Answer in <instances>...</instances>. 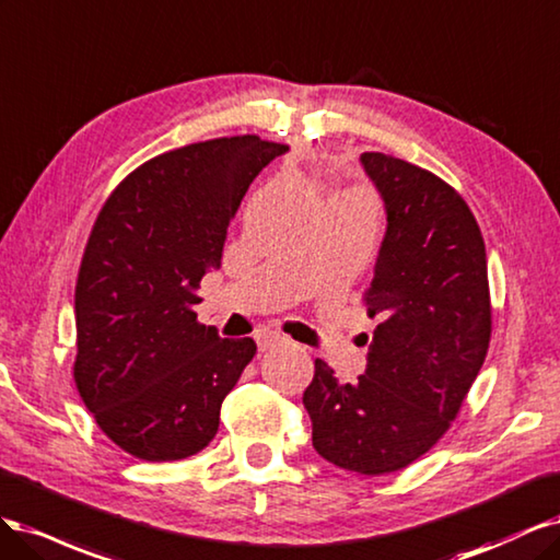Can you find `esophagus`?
<instances>
[{
  "label": "esophagus",
  "mask_w": 560,
  "mask_h": 560,
  "mask_svg": "<svg viewBox=\"0 0 560 560\" xmlns=\"http://www.w3.org/2000/svg\"><path fill=\"white\" fill-rule=\"evenodd\" d=\"M254 339H256V345H258L260 351H267V349L281 345V341H285V337L279 335L277 330H258Z\"/></svg>",
  "instance_id": "1"
}]
</instances>
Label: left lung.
Listing matches in <instances>:
<instances>
[{"label":"left lung","instance_id":"obj_1","mask_svg":"<svg viewBox=\"0 0 560 560\" xmlns=\"http://www.w3.org/2000/svg\"><path fill=\"white\" fill-rule=\"evenodd\" d=\"M386 211L365 304V372L341 384L323 360L302 402L318 456L360 475L398 472L456 419L483 365L491 300L481 230L463 197L409 162L360 155Z\"/></svg>","mask_w":560,"mask_h":560}]
</instances>
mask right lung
<instances>
[{
  "label": "right lung",
  "mask_w": 560,
  "mask_h": 560,
  "mask_svg": "<svg viewBox=\"0 0 560 560\" xmlns=\"http://www.w3.org/2000/svg\"><path fill=\"white\" fill-rule=\"evenodd\" d=\"M288 147L223 137L143 162L112 192L77 281L74 378L104 435L141 460H178L219 430L221 405L256 353L192 304L221 267L248 186Z\"/></svg>",
  "instance_id": "1"
}]
</instances>
